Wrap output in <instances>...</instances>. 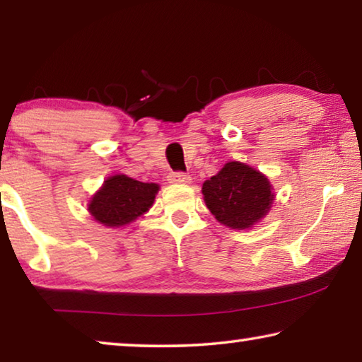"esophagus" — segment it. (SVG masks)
<instances>
[{
  "label": "esophagus",
  "instance_id": "obj_1",
  "mask_svg": "<svg viewBox=\"0 0 362 362\" xmlns=\"http://www.w3.org/2000/svg\"><path fill=\"white\" fill-rule=\"evenodd\" d=\"M169 183H189L192 182V177L183 173H170L168 175Z\"/></svg>",
  "mask_w": 362,
  "mask_h": 362
}]
</instances>
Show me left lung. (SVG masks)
Listing matches in <instances>:
<instances>
[{
	"label": "left lung",
	"instance_id": "8db88e82",
	"mask_svg": "<svg viewBox=\"0 0 362 362\" xmlns=\"http://www.w3.org/2000/svg\"><path fill=\"white\" fill-rule=\"evenodd\" d=\"M207 209L231 230H249L267 217L274 201L272 182L260 170L228 161L203 183Z\"/></svg>",
	"mask_w": 362,
	"mask_h": 362
}]
</instances>
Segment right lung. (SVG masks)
I'll return each instance as SVG.
<instances>
[{"label": "right lung", "instance_id": "add662e5", "mask_svg": "<svg viewBox=\"0 0 362 362\" xmlns=\"http://www.w3.org/2000/svg\"><path fill=\"white\" fill-rule=\"evenodd\" d=\"M159 192L158 183H144L126 174H115L89 199L88 211L107 228H121L150 211Z\"/></svg>", "mask_w": 362, "mask_h": 362}]
</instances>
